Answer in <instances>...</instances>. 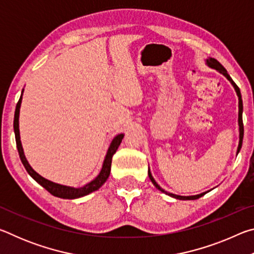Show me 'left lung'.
I'll list each match as a JSON object with an SVG mask.
<instances>
[{
	"mask_svg": "<svg viewBox=\"0 0 254 254\" xmlns=\"http://www.w3.org/2000/svg\"><path fill=\"white\" fill-rule=\"evenodd\" d=\"M207 64H208V66H209V67L215 68V69H217L218 71L223 72V74H224V75L226 76V78L229 79V80H231V83H232V85L234 86V88H235V91H236V94H238V96H239V126H240V142H239V147H238V152H236V153H239V151L241 150V148H242V141H243V134H244V127H243V120H242L243 104H242V98H241L240 88L238 87V85H236V84L234 83V81L232 80V78L230 77V75L227 74V71H226L225 68L223 67V66L221 65V64L217 62L216 59H214V58H209V59H207ZM148 175H149V178H150V180H151L152 184H153L154 186H156V187L159 189V190L162 191V192H165V194L169 195V196H171V197H175V198H177V199H188V200H190V199H197V198H199V197H201V196L206 194V192H203V194H199V195H196V196H178V195H175V194H169V192H167L166 190H163V189H162L160 186H159V185L156 183V180L153 179L151 173H150V170L148 171Z\"/></svg>",
	"mask_w": 254,
	"mask_h": 254,
	"instance_id": "left-lung-1",
	"label": "left lung"
}]
</instances>
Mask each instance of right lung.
Masks as SVG:
<instances>
[{
    "mask_svg": "<svg viewBox=\"0 0 254 254\" xmlns=\"http://www.w3.org/2000/svg\"><path fill=\"white\" fill-rule=\"evenodd\" d=\"M23 92V91H22ZM21 100H22V96L20 97L19 102L16 103V107H15V113H14V121H13V127H14V133H15V141H16V148H18L19 151V156L21 161H22L23 166L25 170L28 171V174L31 176V177L36 180L37 183H39L42 187L46 188L51 195H54L56 197H60V198H66V199H74V198H78V197H83L85 195H88L89 192L95 191L100 188L103 184L106 182V179L109 178L110 176V171H111V163H112V157L113 154L117 152V150L119 148V145L121 144L122 139H123V134H119L117 135L112 141V143L110 145L109 150H107L106 157L104 163H103L102 170L100 175L97 177L87 185H85L84 187L80 188H72V187H67V186H63V185L59 184H55L50 180H47L46 178L41 177L39 174H37L34 171L31 166L29 165L27 159L24 157L23 153V149L22 145H21V141H20V132H19V113H20V105H21Z\"/></svg>",
    "mask_w": 254,
    "mask_h": 254,
    "instance_id": "1",
    "label": "right lung"
}]
</instances>
